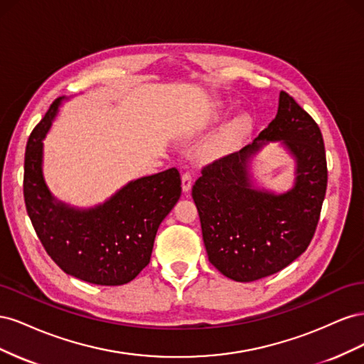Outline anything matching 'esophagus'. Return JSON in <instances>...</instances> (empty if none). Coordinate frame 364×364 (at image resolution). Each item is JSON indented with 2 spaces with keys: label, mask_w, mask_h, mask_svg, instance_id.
<instances>
[{
  "label": "esophagus",
  "mask_w": 364,
  "mask_h": 364,
  "mask_svg": "<svg viewBox=\"0 0 364 364\" xmlns=\"http://www.w3.org/2000/svg\"><path fill=\"white\" fill-rule=\"evenodd\" d=\"M191 185H193V174L190 171H185L182 174V190L185 193H188L191 190Z\"/></svg>",
  "instance_id": "obj_1"
}]
</instances>
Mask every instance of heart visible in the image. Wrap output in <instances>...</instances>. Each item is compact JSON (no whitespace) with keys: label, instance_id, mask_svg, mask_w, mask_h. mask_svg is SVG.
I'll use <instances>...</instances> for the list:
<instances>
[{"label":"heart","instance_id":"1","mask_svg":"<svg viewBox=\"0 0 364 364\" xmlns=\"http://www.w3.org/2000/svg\"><path fill=\"white\" fill-rule=\"evenodd\" d=\"M253 129V121L249 115H240L220 132V134L209 142L206 153L209 156H223L238 150L245 144Z\"/></svg>","mask_w":364,"mask_h":364}]
</instances>
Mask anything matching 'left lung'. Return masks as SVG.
Masks as SVG:
<instances>
[{
  "instance_id": "1",
  "label": "left lung",
  "mask_w": 364,
  "mask_h": 364,
  "mask_svg": "<svg viewBox=\"0 0 364 364\" xmlns=\"http://www.w3.org/2000/svg\"><path fill=\"white\" fill-rule=\"evenodd\" d=\"M258 140H284L296 158V183L274 196L250 188L244 164ZM322 132L311 115L281 91L278 114L252 144L202 167L193 199L208 259L225 277L250 282L282 270L311 243L326 193Z\"/></svg>"
}]
</instances>
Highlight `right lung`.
Instances as JSON below:
<instances>
[{"mask_svg": "<svg viewBox=\"0 0 364 364\" xmlns=\"http://www.w3.org/2000/svg\"><path fill=\"white\" fill-rule=\"evenodd\" d=\"M60 100L51 103L27 141V214L43 249L65 273L97 285L127 284L150 262L158 228L181 197V173L173 167L136 179L90 211L54 203L42 179V138Z\"/></svg>", "mask_w": 364, "mask_h": 364, "instance_id": "right-lung-1", "label": "right lung"}]
</instances>
